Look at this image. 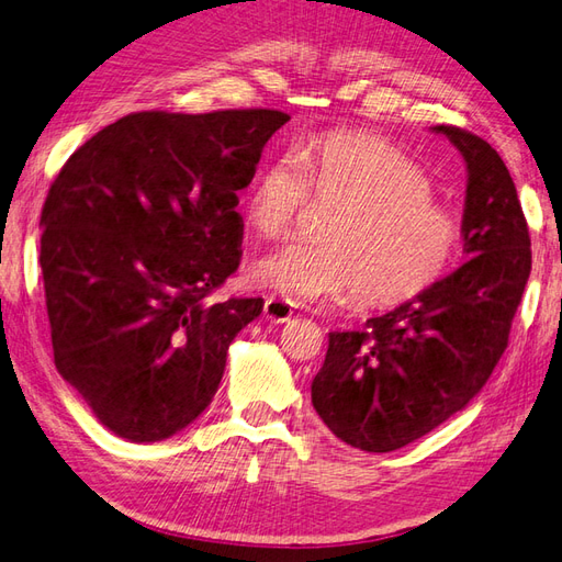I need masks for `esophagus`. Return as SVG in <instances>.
Instances as JSON below:
<instances>
[{"instance_id": "1", "label": "esophagus", "mask_w": 562, "mask_h": 562, "mask_svg": "<svg viewBox=\"0 0 562 562\" xmlns=\"http://www.w3.org/2000/svg\"><path fill=\"white\" fill-rule=\"evenodd\" d=\"M266 318L272 323H286L294 316V306L280 296H266Z\"/></svg>"}]
</instances>
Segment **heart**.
Masks as SVG:
<instances>
[{"label": "heart", "instance_id": "obj_1", "mask_svg": "<svg viewBox=\"0 0 562 562\" xmlns=\"http://www.w3.org/2000/svg\"><path fill=\"white\" fill-rule=\"evenodd\" d=\"M311 193L337 205L323 244H290L254 268V280L286 302L355 292L361 306H395L436 284L458 251L460 225L434 201L426 169L378 136L333 132L313 138L302 158L276 155L246 191L244 215L266 239H282Z\"/></svg>", "mask_w": 562, "mask_h": 562}]
</instances>
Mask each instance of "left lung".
Instances as JSON below:
<instances>
[{"mask_svg":"<svg viewBox=\"0 0 562 562\" xmlns=\"http://www.w3.org/2000/svg\"><path fill=\"white\" fill-rule=\"evenodd\" d=\"M467 165L464 263L367 330L330 333L311 383L323 424L347 446L393 452L464 409L486 385L531 270L515 181L484 138L434 126Z\"/></svg>","mask_w":562,"mask_h":562,"instance_id":"8db88e82","label":"left lung"}]
</instances>
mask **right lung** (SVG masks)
Listing matches in <instances>:
<instances>
[{
  "instance_id": "1",
  "label": "right lung",
  "mask_w": 562,
  "mask_h": 562,
  "mask_svg": "<svg viewBox=\"0 0 562 562\" xmlns=\"http://www.w3.org/2000/svg\"><path fill=\"white\" fill-rule=\"evenodd\" d=\"M278 110L136 112L104 126L52 181L41 268L55 367L98 422L158 442L199 419L227 349L263 299L207 296L241 260L237 191Z\"/></svg>"
}]
</instances>
